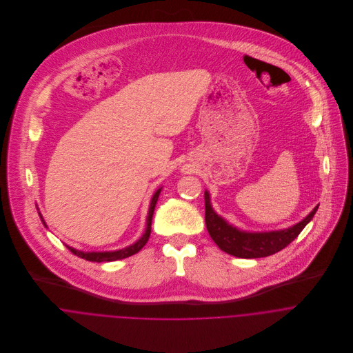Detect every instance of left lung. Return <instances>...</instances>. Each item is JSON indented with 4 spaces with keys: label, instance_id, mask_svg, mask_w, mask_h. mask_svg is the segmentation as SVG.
<instances>
[{
    "label": "left lung",
    "instance_id": "left-lung-1",
    "mask_svg": "<svg viewBox=\"0 0 353 353\" xmlns=\"http://www.w3.org/2000/svg\"><path fill=\"white\" fill-rule=\"evenodd\" d=\"M318 206L319 205H316L301 223L287 230L270 232H246L232 227L223 217H220L212 209L209 193L205 192V223L210 238L223 252L238 258H261L283 250L295 238H298L303 228L314 217Z\"/></svg>",
    "mask_w": 353,
    "mask_h": 353
}]
</instances>
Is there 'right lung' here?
<instances>
[{"label":"right lung","mask_w":353,"mask_h":353,"mask_svg":"<svg viewBox=\"0 0 353 353\" xmlns=\"http://www.w3.org/2000/svg\"><path fill=\"white\" fill-rule=\"evenodd\" d=\"M161 192V188L153 194L151 200V206H150V212H148V217H147V230L144 232V235L136 242L133 243L132 246L129 248H125L122 250H117V252H80V250H76L70 246H66L69 249V252H73L74 255L80 256V258H84L87 261H91V262H111V261H117V259H123V258H128L136 252H140L148 242L150 239V235H151V224H152V216H153V210H154V205L157 202L159 199V194ZM42 221H43V217L41 216ZM45 227H46V223L43 221Z\"/></svg>","instance_id":"1"}]
</instances>
